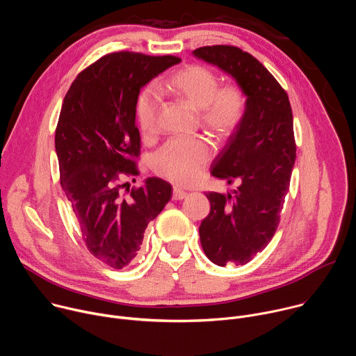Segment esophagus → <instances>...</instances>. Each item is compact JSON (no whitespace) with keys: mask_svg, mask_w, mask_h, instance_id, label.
<instances>
[{"mask_svg":"<svg viewBox=\"0 0 356 356\" xmlns=\"http://www.w3.org/2000/svg\"><path fill=\"white\" fill-rule=\"evenodd\" d=\"M186 197H187V193H186V191H183V190L177 188V187L173 188V200H183V198H186Z\"/></svg>","mask_w":356,"mask_h":356,"instance_id":"esophagus-1","label":"esophagus"}]
</instances>
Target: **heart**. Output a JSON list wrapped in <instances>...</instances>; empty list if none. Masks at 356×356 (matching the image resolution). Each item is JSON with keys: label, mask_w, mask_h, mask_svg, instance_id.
Returning <instances> with one entry per match:
<instances>
[{"label": "heart", "mask_w": 356, "mask_h": 356, "mask_svg": "<svg viewBox=\"0 0 356 356\" xmlns=\"http://www.w3.org/2000/svg\"><path fill=\"white\" fill-rule=\"evenodd\" d=\"M166 88L181 103L197 111L200 125L217 138L229 136L242 122L246 108L245 94L236 84L220 87L218 76L210 69L190 65L176 72ZM161 97L155 88H143L135 104V115L142 136L158 131ZM213 150L204 139H172L154 158L155 172L176 183L191 184L210 162Z\"/></svg>", "instance_id": "b5f03b06"}]
</instances>
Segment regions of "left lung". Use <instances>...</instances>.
Returning a JSON list of instances; mask_svg holds the SVG:
<instances>
[{"instance_id": "obj_1", "label": "left lung", "mask_w": 356, "mask_h": 356, "mask_svg": "<svg viewBox=\"0 0 356 356\" xmlns=\"http://www.w3.org/2000/svg\"><path fill=\"white\" fill-rule=\"evenodd\" d=\"M193 55L232 76L246 95L243 120L211 165L214 177L239 186L206 193L211 209L198 228L213 264L245 265L273 238L289 191L296 161L290 101L269 70L236 46H202Z\"/></svg>"}]
</instances>
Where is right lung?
Segmentation results:
<instances>
[{"label":"right lung","mask_w":356,"mask_h":356,"mask_svg":"<svg viewBox=\"0 0 356 356\" xmlns=\"http://www.w3.org/2000/svg\"><path fill=\"white\" fill-rule=\"evenodd\" d=\"M180 62L169 55L110 54L84 69L63 99L55 135L60 184L87 249L114 269L138 255L147 224L172 197L170 183L159 177L146 179L128 195L121 188L125 176L139 175V91Z\"/></svg>","instance_id":"right-lung-1"}]
</instances>
